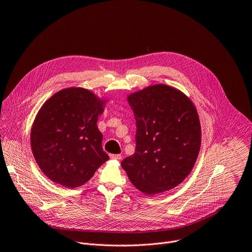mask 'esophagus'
Listing matches in <instances>:
<instances>
[{"label": "esophagus", "mask_w": 252, "mask_h": 252, "mask_svg": "<svg viewBox=\"0 0 252 252\" xmlns=\"http://www.w3.org/2000/svg\"><path fill=\"white\" fill-rule=\"evenodd\" d=\"M109 157H110V158L111 159H118V161H120V159L122 158V155H109Z\"/></svg>", "instance_id": "obj_1"}]
</instances>
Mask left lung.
I'll use <instances>...</instances> for the list:
<instances>
[{"label": "left lung", "instance_id": "1", "mask_svg": "<svg viewBox=\"0 0 252 252\" xmlns=\"http://www.w3.org/2000/svg\"><path fill=\"white\" fill-rule=\"evenodd\" d=\"M136 124L135 151L122 162L132 185L146 195L169 191L191 173L201 147L192 100L179 89L148 86L127 96Z\"/></svg>", "mask_w": 252, "mask_h": 252}]
</instances>
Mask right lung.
<instances>
[{
    "label": "right lung",
    "mask_w": 252,
    "mask_h": 252,
    "mask_svg": "<svg viewBox=\"0 0 252 252\" xmlns=\"http://www.w3.org/2000/svg\"><path fill=\"white\" fill-rule=\"evenodd\" d=\"M106 100L82 87L64 88L44 102L31 128L41 171L66 188L82 186L109 158L96 123Z\"/></svg>",
    "instance_id": "right-lung-1"
}]
</instances>
